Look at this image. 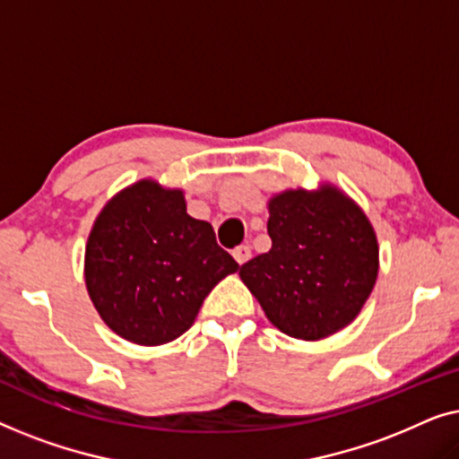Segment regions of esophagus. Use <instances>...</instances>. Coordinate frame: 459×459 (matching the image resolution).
I'll return each instance as SVG.
<instances>
[{
    "instance_id": "obj_1",
    "label": "esophagus",
    "mask_w": 459,
    "mask_h": 459,
    "mask_svg": "<svg viewBox=\"0 0 459 459\" xmlns=\"http://www.w3.org/2000/svg\"><path fill=\"white\" fill-rule=\"evenodd\" d=\"M231 255H234L238 265H244V263H247L250 256H253V250H250L248 244H240V247L234 248V253H231Z\"/></svg>"
}]
</instances>
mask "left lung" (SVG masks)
Returning <instances> with one entry per match:
<instances>
[{"mask_svg":"<svg viewBox=\"0 0 459 459\" xmlns=\"http://www.w3.org/2000/svg\"><path fill=\"white\" fill-rule=\"evenodd\" d=\"M272 248L240 267L269 322L300 341H322L353 322L378 278V238L341 187L284 190L267 200Z\"/></svg>","mask_w":459,"mask_h":459,"instance_id":"left-lung-1","label":"left lung"}]
</instances>
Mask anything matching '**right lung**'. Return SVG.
<instances>
[{
    "mask_svg": "<svg viewBox=\"0 0 459 459\" xmlns=\"http://www.w3.org/2000/svg\"><path fill=\"white\" fill-rule=\"evenodd\" d=\"M236 272L212 225L187 215L184 190L152 178L117 192L85 244V288L98 316L142 347L190 330L206 294Z\"/></svg>",
    "mask_w": 459,
    "mask_h": 459,
    "instance_id": "1",
    "label": "right lung"
}]
</instances>
